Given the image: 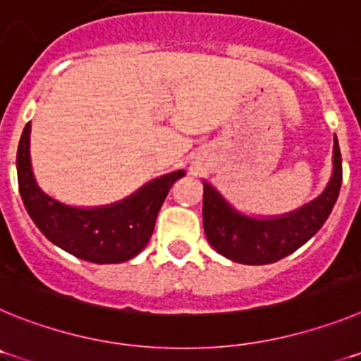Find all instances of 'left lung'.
Here are the masks:
<instances>
[{
	"instance_id": "obj_1",
	"label": "left lung",
	"mask_w": 361,
	"mask_h": 361,
	"mask_svg": "<svg viewBox=\"0 0 361 361\" xmlns=\"http://www.w3.org/2000/svg\"><path fill=\"white\" fill-rule=\"evenodd\" d=\"M204 233L216 253L247 266H264L288 257L324 226L342 186V155L334 137L333 175L318 199L300 209L271 219L237 212L209 183L204 180Z\"/></svg>"
}]
</instances>
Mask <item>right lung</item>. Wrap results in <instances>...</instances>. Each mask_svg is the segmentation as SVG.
I'll list each match as a JSON object with an SVG mask.
<instances>
[{
    "instance_id": "1",
    "label": "right lung",
    "mask_w": 361,
    "mask_h": 361,
    "mask_svg": "<svg viewBox=\"0 0 361 361\" xmlns=\"http://www.w3.org/2000/svg\"><path fill=\"white\" fill-rule=\"evenodd\" d=\"M30 123L18 146V184L28 215L44 237L66 253L94 264H121L137 257L152 238L159 209L184 170L153 178L119 200L99 208H73L47 195L30 162Z\"/></svg>"
}]
</instances>
